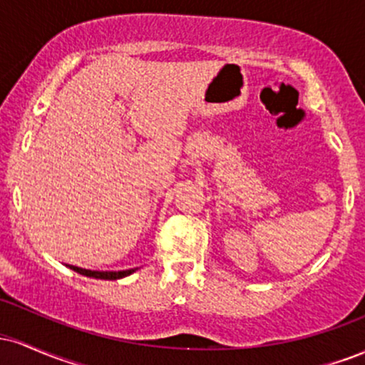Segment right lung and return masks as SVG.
Segmentation results:
<instances>
[{"mask_svg": "<svg viewBox=\"0 0 365 365\" xmlns=\"http://www.w3.org/2000/svg\"><path fill=\"white\" fill-rule=\"evenodd\" d=\"M70 269L77 271L78 274H83V276H89V278H99V279H120V278H125V276L132 274L135 269H127V271H91V269H82V267H77V266H70Z\"/></svg>", "mask_w": 365, "mask_h": 365, "instance_id": "obj_1", "label": "right lung"}]
</instances>
